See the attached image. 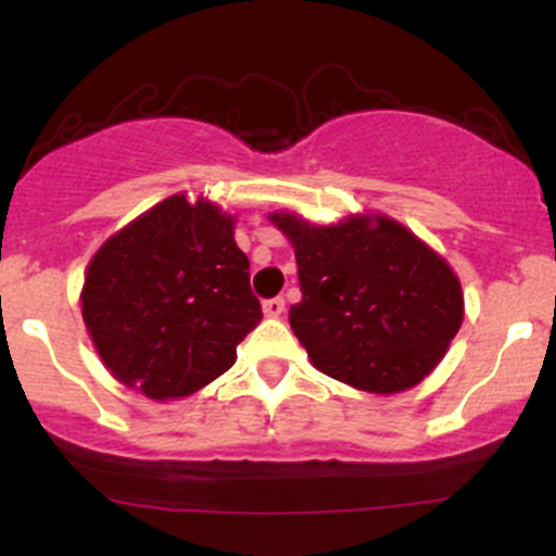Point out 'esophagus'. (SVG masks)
Instances as JSON below:
<instances>
[{"label": "esophagus", "mask_w": 556, "mask_h": 556, "mask_svg": "<svg viewBox=\"0 0 556 556\" xmlns=\"http://www.w3.org/2000/svg\"><path fill=\"white\" fill-rule=\"evenodd\" d=\"M263 312H266V317H282L285 298H268V301H263Z\"/></svg>", "instance_id": "esophagus-1"}]
</instances>
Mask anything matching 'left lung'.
I'll return each mask as SVG.
<instances>
[{
	"label": "left lung",
	"mask_w": 556,
	"mask_h": 556,
	"mask_svg": "<svg viewBox=\"0 0 556 556\" xmlns=\"http://www.w3.org/2000/svg\"><path fill=\"white\" fill-rule=\"evenodd\" d=\"M293 242L301 303L290 327L325 376L394 394L429 376L464 323V293L445 258L386 215L312 226L274 213Z\"/></svg>",
	"instance_id": "1"
}]
</instances>
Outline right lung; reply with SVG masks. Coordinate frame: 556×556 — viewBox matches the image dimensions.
I'll return each mask as SVG.
<instances>
[{
    "instance_id": "add662e5",
    "label": "right lung",
    "mask_w": 556,
    "mask_h": 556,
    "mask_svg": "<svg viewBox=\"0 0 556 556\" xmlns=\"http://www.w3.org/2000/svg\"><path fill=\"white\" fill-rule=\"evenodd\" d=\"M81 317L122 383L151 400H175L224 376L263 312L231 215L175 194L98 250L85 274Z\"/></svg>"
}]
</instances>
